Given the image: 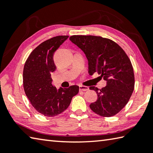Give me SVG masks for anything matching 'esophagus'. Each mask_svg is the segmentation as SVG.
I'll use <instances>...</instances> for the list:
<instances>
[{
  "mask_svg": "<svg viewBox=\"0 0 153 153\" xmlns=\"http://www.w3.org/2000/svg\"><path fill=\"white\" fill-rule=\"evenodd\" d=\"M89 90V88L88 86H79V91H88Z\"/></svg>",
  "mask_w": 153,
  "mask_h": 153,
  "instance_id": "esophagus-1",
  "label": "esophagus"
}]
</instances>
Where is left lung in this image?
I'll list each match as a JSON object with an SVG mask.
<instances>
[{
  "label": "left lung",
  "mask_w": 153,
  "mask_h": 153,
  "mask_svg": "<svg viewBox=\"0 0 153 153\" xmlns=\"http://www.w3.org/2000/svg\"><path fill=\"white\" fill-rule=\"evenodd\" d=\"M69 40L86 55L89 74L97 72L107 81L101 89L90 87L98 96L90 105L91 110L102 117L115 115L127 105L134 89V69L128 55L117 43L101 36L74 35Z\"/></svg>",
  "instance_id": "1"
}]
</instances>
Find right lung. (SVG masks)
I'll use <instances>...</instances> for the list:
<instances>
[{
    "mask_svg": "<svg viewBox=\"0 0 153 153\" xmlns=\"http://www.w3.org/2000/svg\"><path fill=\"white\" fill-rule=\"evenodd\" d=\"M68 36H57L45 41L30 53L23 72L25 94L33 108L46 117L63 113L79 92V86L56 89L52 84L51 73L56 70L53 56Z\"/></svg>",
    "mask_w": 153,
    "mask_h": 153,
    "instance_id": "obj_1",
    "label": "right lung"
}]
</instances>
